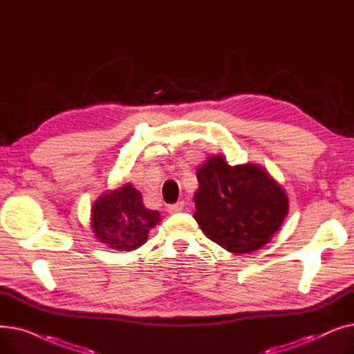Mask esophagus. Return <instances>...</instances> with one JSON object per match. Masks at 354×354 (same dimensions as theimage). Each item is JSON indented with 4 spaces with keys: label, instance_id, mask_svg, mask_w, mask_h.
Masks as SVG:
<instances>
[{
    "label": "esophagus",
    "instance_id": "esophagus-1",
    "mask_svg": "<svg viewBox=\"0 0 354 354\" xmlns=\"http://www.w3.org/2000/svg\"><path fill=\"white\" fill-rule=\"evenodd\" d=\"M183 207H185V202H183V201L176 202V203H174V205H169V207H167V212H169V214L180 212V211H183Z\"/></svg>",
    "mask_w": 354,
    "mask_h": 354
}]
</instances>
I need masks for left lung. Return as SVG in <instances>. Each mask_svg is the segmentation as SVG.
<instances>
[{
  "mask_svg": "<svg viewBox=\"0 0 354 354\" xmlns=\"http://www.w3.org/2000/svg\"><path fill=\"white\" fill-rule=\"evenodd\" d=\"M194 195L198 225L232 254H250L268 244L288 214V196L261 165L231 166L211 155L196 171Z\"/></svg>",
  "mask_w": 354,
  "mask_h": 354,
  "instance_id": "8db88e82",
  "label": "left lung"
}]
</instances>
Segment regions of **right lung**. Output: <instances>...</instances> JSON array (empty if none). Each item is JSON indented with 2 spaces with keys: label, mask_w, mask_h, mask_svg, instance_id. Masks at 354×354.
I'll return each instance as SVG.
<instances>
[{
  "label": "right lung",
  "mask_w": 354,
  "mask_h": 354,
  "mask_svg": "<svg viewBox=\"0 0 354 354\" xmlns=\"http://www.w3.org/2000/svg\"><path fill=\"white\" fill-rule=\"evenodd\" d=\"M160 221V214L147 209L142 194L129 182L100 195L90 211V227L97 241L127 252L143 245Z\"/></svg>",
  "instance_id": "obj_1"
}]
</instances>
